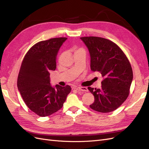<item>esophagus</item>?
<instances>
[{"mask_svg":"<svg viewBox=\"0 0 149 149\" xmlns=\"http://www.w3.org/2000/svg\"><path fill=\"white\" fill-rule=\"evenodd\" d=\"M74 89H79V90H80V91H83V92H87V91H88V88H86V87H83V86L76 87V88H74Z\"/></svg>","mask_w":149,"mask_h":149,"instance_id":"1","label":"esophagus"}]
</instances>
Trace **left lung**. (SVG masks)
I'll use <instances>...</instances> for the list:
<instances>
[{
    "mask_svg": "<svg viewBox=\"0 0 149 149\" xmlns=\"http://www.w3.org/2000/svg\"><path fill=\"white\" fill-rule=\"evenodd\" d=\"M80 38L89 49L91 70L100 72L104 78L101 88H88L94 96L89 107L102 113L113 111L129 94L133 79L130 62L120 47L109 40L97 37Z\"/></svg>",
    "mask_w": 149,
    "mask_h": 149,
    "instance_id": "1",
    "label": "left lung"
}]
</instances>
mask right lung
<instances>
[{
    "mask_svg": "<svg viewBox=\"0 0 149 149\" xmlns=\"http://www.w3.org/2000/svg\"><path fill=\"white\" fill-rule=\"evenodd\" d=\"M67 39L53 38L35 44L22 61L17 79V87L29 109L40 117L52 115L63 106L71 88L49 83V71L56 68L58 50Z\"/></svg>",
    "mask_w": 149,
    "mask_h": 149,
    "instance_id": "obj_1",
    "label": "right lung"
}]
</instances>
